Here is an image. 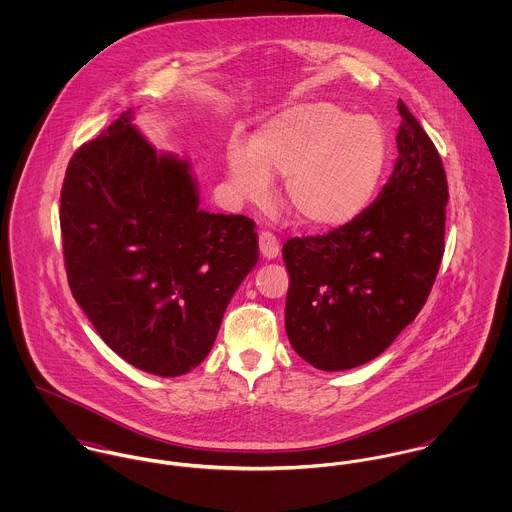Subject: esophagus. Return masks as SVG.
Returning <instances> with one entry per match:
<instances>
[{
    "instance_id": "1",
    "label": "esophagus",
    "mask_w": 512,
    "mask_h": 512,
    "mask_svg": "<svg viewBox=\"0 0 512 512\" xmlns=\"http://www.w3.org/2000/svg\"><path fill=\"white\" fill-rule=\"evenodd\" d=\"M260 254L266 260H274L280 254V240L276 238V234H272L268 230L260 234Z\"/></svg>"
}]
</instances>
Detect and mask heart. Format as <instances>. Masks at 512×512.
Here are the masks:
<instances>
[{
	"mask_svg": "<svg viewBox=\"0 0 512 512\" xmlns=\"http://www.w3.org/2000/svg\"><path fill=\"white\" fill-rule=\"evenodd\" d=\"M388 149L376 118L333 102H303L272 118L258 132L254 149L230 144L228 175L248 201L268 195L270 175L286 177L284 199L293 217L331 230L368 209L382 183Z\"/></svg>",
	"mask_w": 512,
	"mask_h": 512,
	"instance_id": "1",
	"label": "heart"
}]
</instances>
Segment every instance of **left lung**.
<instances>
[{
    "label": "left lung",
    "instance_id": "obj_1",
    "mask_svg": "<svg viewBox=\"0 0 512 512\" xmlns=\"http://www.w3.org/2000/svg\"><path fill=\"white\" fill-rule=\"evenodd\" d=\"M398 112V159L376 201L351 224L282 248L286 333L319 370L355 368L384 353L438 276L447 179L438 149L402 100Z\"/></svg>",
    "mask_w": 512,
    "mask_h": 512
}]
</instances>
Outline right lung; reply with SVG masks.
I'll list each match as a JSON object with an SVG mask.
<instances>
[{
	"instance_id": "obj_1",
	"label": "right lung",
	"mask_w": 512,
	"mask_h": 512,
	"mask_svg": "<svg viewBox=\"0 0 512 512\" xmlns=\"http://www.w3.org/2000/svg\"><path fill=\"white\" fill-rule=\"evenodd\" d=\"M254 220L199 209L189 163L161 155L124 112L69 161L61 234L69 286L130 365L179 376L209 355L258 262Z\"/></svg>"
}]
</instances>
